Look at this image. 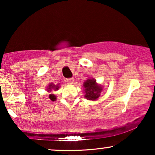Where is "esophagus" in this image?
I'll return each mask as SVG.
<instances>
[{
  "mask_svg": "<svg viewBox=\"0 0 155 155\" xmlns=\"http://www.w3.org/2000/svg\"><path fill=\"white\" fill-rule=\"evenodd\" d=\"M66 81H67L68 84H74V79H73V78H70V79H67Z\"/></svg>",
  "mask_w": 155,
  "mask_h": 155,
  "instance_id": "esophagus-1",
  "label": "esophagus"
}]
</instances>
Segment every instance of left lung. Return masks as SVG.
Returning <instances> with one entry per match:
<instances>
[{"label":"left lung","mask_w":155,"mask_h":155,"mask_svg":"<svg viewBox=\"0 0 155 155\" xmlns=\"http://www.w3.org/2000/svg\"><path fill=\"white\" fill-rule=\"evenodd\" d=\"M84 87L85 90L84 97L87 100L95 101L100 96L101 92L102 91V87L100 85L96 84V80L88 79L84 83Z\"/></svg>","instance_id":"left-lung-1"}]
</instances>
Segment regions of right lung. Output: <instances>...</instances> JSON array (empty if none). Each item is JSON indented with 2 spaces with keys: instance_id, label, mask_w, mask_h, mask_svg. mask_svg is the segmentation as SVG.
Returning a JSON list of instances; mask_svg holds the SVG:
<instances>
[{
  "instance_id": "obj_1",
  "label": "right lung",
  "mask_w": 155,
  "mask_h": 155,
  "mask_svg": "<svg viewBox=\"0 0 155 155\" xmlns=\"http://www.w3.org/2000/svg\"><path fill=\"white\" fill-rule=\"evenodd\" d=\"M58 88H59V87H58V85H54V84H50L48 86L47 90H48V92H51V89H54V90H58ZM49 97L50 98V100L52 101H54L55 100H56V97H55L54 95H51H51H49Z\"/></svg>"
}]
</instances>
